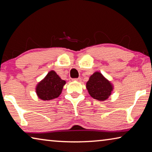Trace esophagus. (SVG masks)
Masks as SVG:
<instances>
[{
    "instance_id": "1",
    "label": "esophagus",
    "mask_w": 152,
    "mask_h": 152,
    "mask_svg": "<svg viewBox=\"0 0 152 152\" xmlns=\"http://www.w3.org/2000/svg\"><path fill=\"white\" fill-rule=\"evenodd\" d=\"M74 80H76V81H78V82H80L82 80L81 78H74Z\"/></svg>"
}]
</instances>
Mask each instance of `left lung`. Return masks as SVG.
<instances>
[{
  "label": "left lung",
  "instance_id": "obj_1",
  "mask_svg": "<svg viewBox=\"0 0 152 152\" xmlns=\"http://www.w3.org/2000/svg\"><path fill=\"white\" fill-rule=\"evenodd\" d=\"M89 94L98 101H105L111 94V84L100 72H95L90 77L86 83Z\"/></svg>",
  "mask_w": 152,
  "mask_h": 152
}]
</instances>
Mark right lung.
<instances>
[{
    "label": "right lung",
    "instance_id": "right-lung-1",
    "mask_svg": "<svg viewBox=\"0 0 152 152\" xmlns=\"http://www.w3.org/2000/svg\"><path fill=\"white\" fill-rule=\"evenodd\" d=\"M65 84L66 81L61 80L54 71H51L38 84L36 92L41 99L50 101L60 96Z\"/></svg>",
    "mask_w": 152,
    "mask_h": 152
}]
</instances>
